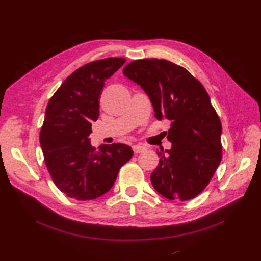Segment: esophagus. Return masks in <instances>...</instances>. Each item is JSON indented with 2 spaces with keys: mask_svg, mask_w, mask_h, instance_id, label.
I'll return each instance as SVG.
<instances>
[{
  "mask_svg": "<svg viewBox=\"0 0 261 261\" xmlns=\"http://www.w3.org/2000/svg\"><path fill=\"white\" fill-rule=\"evenodd\" d=\"M132 149H133L134 153H141V152H143L146 148H145L144 146H142V145H133V146H132Z\"/></svg>",
  "mask_w": 261,
  "mask_h": 261,
  "instance_id": "1",
  "label": "esophagus"
}]
</instances>
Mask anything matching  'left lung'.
Instances as JSON below:
<instances>
[{
  "instance_id": "left-lung-1",
  "label": "left lung",
  "mask_w": 261,
  "mask_h": 261,
  "mask_svg": "<svg viewBox=\"0 0 261 261\" xmlns=\"http://www.w3.org/2000/svg\"><path fill=\"white\" fill-rule=\"evenodd\" d=\"M122 72L148 95L154 116L171 121L172 149L156 150L153 188L171 200L196 197L222 160V123L206 89L186 68L166 60L133 61Z\"/></svg>"
}]
</instances>
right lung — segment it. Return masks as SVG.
<instances>
[{
	"instance_id": "right-lung-1",
	"label": "right lung",
	"mask_w": 261,
	"mask_h": 261,
	"mask_svg": "<svg viewBox=\"0 0 261 261\" xmlns=\"http://www.w3.org/2000/svg\"><path fill=\"white\" fill-rule=\"evenodd\" d=\"M124 62L108 58L77 68L47 106L39 135L44 163L54 185L68 197L90 200L106 194L133 155L130 146L119 143L96 151L88 139L99 116L105 81Z\"/></svg>"
}]
</instances>
